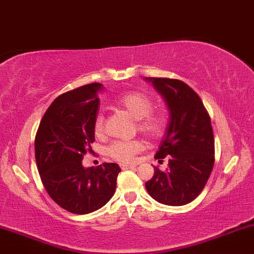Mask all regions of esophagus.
Segmentation results:
<instances>
[{"instance_id":"obj_1","label":"esophagus","mask_w":254,"mask_h":254,"mask_svg":"<svg viewBox=\"0 0 254 254\" xmlns=\"http://www.w3.org/2000/svg\"><path fill=\"white\" fill-rule=\"evenodd\" d=\"M136 164H121V169L122 170H127V169H133L136 168Z\"/></svg>"}]
</instances>
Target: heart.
Instances as JSON below:
<instances>
[{
  "mask_svg": "<svg viewBox=\"0 0 254 254\" xmlns=\"http://www.w3.org/2000/svg\"><path fill=\"white\" fill-rule=\"evenodd\" d=\"M116 103L124 108L133 118L138 121V130L149 138H159L165 132L168 117L163 112L152 111L153 102L149 96L139 91H129L121 95ZM94 127L96 133L104 130V115L98 112L95 117ZM140 140H116L109 146L108 153L114 159L122 163H129L137 153L143 150Z\"/></svg>",
  "mask_w": 254,
  "mask_h": 254,
  "instance_id": "obj_1",
  "label": "heart"
}]
</instances>
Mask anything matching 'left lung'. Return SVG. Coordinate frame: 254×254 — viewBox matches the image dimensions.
Here are the masks:
<instances>
[{"label": "left lung", "mask_w": 254, "mask_h": 254, "mask_svg": "<svg viewBox=\"0 0 254 254\" xmlns=\"http://www.w3.org/2000/svg\"><path fill=\"white\" fill-rule=\"evenodd\" d=\"M162 95L169 123L156 159L169 157L166 171L155 166L145 183L155 200L170 206L189 204L203 191L214 164V138L211 120L199 96L179 79L145 77Z\"/></svg>", "instance_id": "8db88e82"}]
</instances>
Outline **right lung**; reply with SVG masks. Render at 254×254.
Returning a JSON list of instances; mask_svg holds the SVG:
<instances>
[{
  "label": "right lung",
  "mask_w": 254,
  "mask_h": 254,
  "mask_svg": "<svg viewBox=\"0 0 254 254\" xmlns=\"http://www.w3.org/2000/svg\"><path fill=\"white\" fill-rule=\"evenodd\" d=\"M101 90V83H91L59 96L44 114L35 138V158L48 194L75 214L103 207L115 193L121 172L116 163L97 168L82 164L95 142Z\"/></svg>",
  "instance_id": "add662e5"
}]
</instances>
